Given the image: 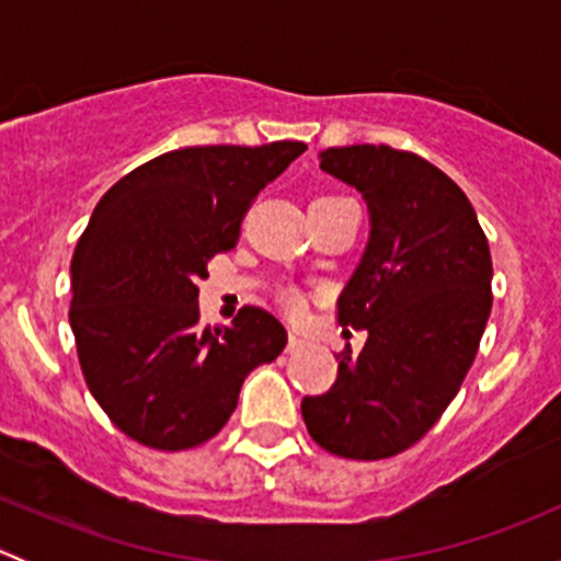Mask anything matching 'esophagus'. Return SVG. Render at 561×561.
<instances>
[{
  "label": "esophagus",
  "mask_w": 561,
  "mask_h": 561,
  "mask_svg": "<svg viewBox=\"0 0 561 561\" xmlns=\"http://www.w3.org/2000/svg\"><path fill=\"white\" fill-rule=\"evenodd\" d=\"M304 347H307V342H304V339L298 336V333H290V342H287V353L298 355Z\"/></svg>",
  "instance_id": "obj_1"
}]
</instances>
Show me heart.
<instances>
[{
	"mask_svg": "<svg viewBox=\"0 0 561 561\" xmlns=\"http://www.w3.org/2000/svg\"><path fill=\"white\" fill-rule=\"evenodd\" d=\"M285 307L290 309V312H301V309H304V301H301V298L296 296V293H290V296H285Z\"/></svg>",
	"mask_w": 561,
	"mask_h": 561,
	"instance_id": "heart-1",
	"label": "heart"
}]
</instances>
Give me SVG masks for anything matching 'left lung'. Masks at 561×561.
Masks as SVG:
<instances>
[{
  "label": "left lung",
  "instance_id": "left-lung-1",
  "mask_svg": "<svg viewBox=\"0 0 561 561\" xmlns=\"http://www.w3.org/2000/svg\"><path fill=\"white\" fill-rule=\"evenodd\" d=\"M320 168L369 206V244L339 296V325L369 333L339 353L331 390L301 415L328 454L377 461L415 445L461 388L491 312V252L454 179L412 151L342 146Z\"/></svg>",
  "mask_w": 561,
  "mask_h": 561
}]
</instances>
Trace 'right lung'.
Returning a JSON list of instances; mask_svg holds the SVG:
<instances>
[{"mask_svg":"<svg viewBox=\"0 0 561 561\" xmlns=\"http://www.w3.org/2000/svg\"><path fill=\"white\" fill-rule=\"evenodd\" d=\"M307 146H190L100 197L72 254L70 325L98 404L129 439L197 448L228 423L247 375L285 350L274 314L244 307L201 328L197 282L236 247L249 206Z\"/></svg>","mask_w":561,"mask_h":561,"instance_id":"1","label":"right lung"}]
</instances>
